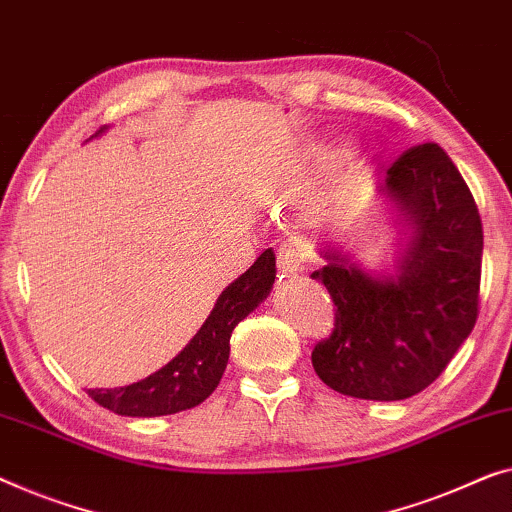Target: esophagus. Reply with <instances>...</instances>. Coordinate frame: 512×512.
<instances>
[{"label": "esophagus", "instance_id": "34e87169", "mask_svg": "<svg viewBox=\"0 0 512 512\" xmlns=\"http://www.w3.org/2000/svg\"><path fill=\"white\" fill-rule=\"evenodd\" d=\"M309 258V247L300 240H288L277 249V268L281 274H295Z\"/></svg>", "mask_w": 512, "mask_h": 512}]
</instances>
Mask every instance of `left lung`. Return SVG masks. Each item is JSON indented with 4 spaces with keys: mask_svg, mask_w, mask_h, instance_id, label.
<instances>
[{
    "mask_svg": "<svg viewBox=\"0 0 512 512\" xmlns=\"http://www.w3.org/2000/svg\"><path fill=\"white\" fill-rule=\"evenodd\" d=\"M381 194L411 228L395 274L376 277L342 249L311 272L335 302V328L311 351L318 379L348 397L418 395L453 360L478 318L483 224L464 177L436 143L406 150Z\"/></svg>",
    "mask_w": 512,
    "mask_h": 512,
    "instance_id": "left-lung-1",
    "label": "left lung"
}]
</instances>
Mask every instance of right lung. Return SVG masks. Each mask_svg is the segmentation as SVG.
<instances>
[{"label":"right lung","mask_w":512,"mask_h":512,"mask_svg":"<svg viewBox=\"0 0 512 512\" xmlns=\"http://www.w3.org/2000/svg\"><path fill=\"white\" fill-rule=\"evenodd\" d=\"M274 274V251L265 249L254 265L219 295L201 330L166 367L138 383L94 388L87 390V395L103 409L129 418L170 416L205 402L224 376L235 325L268 298Z\"/></svg>","instance_id":"right-lung-1"}]
</instances>
